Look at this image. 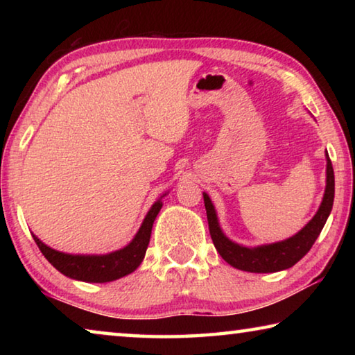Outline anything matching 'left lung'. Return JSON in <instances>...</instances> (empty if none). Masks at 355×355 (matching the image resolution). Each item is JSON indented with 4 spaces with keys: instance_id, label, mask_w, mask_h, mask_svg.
Segmentation results:
<instances>
[{
    "instance_id": "left-lung-1",
    "label": "left lung",
    "mask_w": 355,
    "mask_h": 355,
    "mask_svg": "<svg viewBox=\"0 0 355 355\" xmlns=\"http://www.w3.org/2000/svg\"><path fill=\"white\" fill-rule=\"evenodd\" d=\"M326 158V191H324L320 209H318L313 219L302 230L297 232L294 236L285 239V241L258 245V248H244V245L230 241L224 235V232L220 230L211 199H209L207 192H203L209 235H211L213 244L216 250L219 252V255L228 264H232L233 268L248 272H277L294 266L311 249V245L315 244L324 224H326L330 211H332L335 196V177L334 167L327 153Z\"/></svg>"
}]
</instances>
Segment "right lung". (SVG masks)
<instances>
[{
	"instance_id": "1",
	"label": "right lung",
	"mask_w": 355,
	"mask_h": 355,
	"mask_svg": "<svg viewBox=\"0 0 355 355\" xmlns=\"http://www.w3.org/2000/svg\"><path fill=\"white\" fill-rule=\"evenodd\" d=\"M166 196V194H164ZM164 196H161L163 199ZM156 200L152 208L144 219L139 232L136 233L128 245L123 249L111 252L106 255H71L64 254V252L55 250L48 248L40 239L33 235L35 244L44 257L55 266L59 272L67 275L70 279L91 282V284H105V282H112L120 277H125L137 269L142 263L144 255H146L147 245L150 243V235H152L153 222L158 216L163 202Z\"/></svg>"
}]
</instances>
